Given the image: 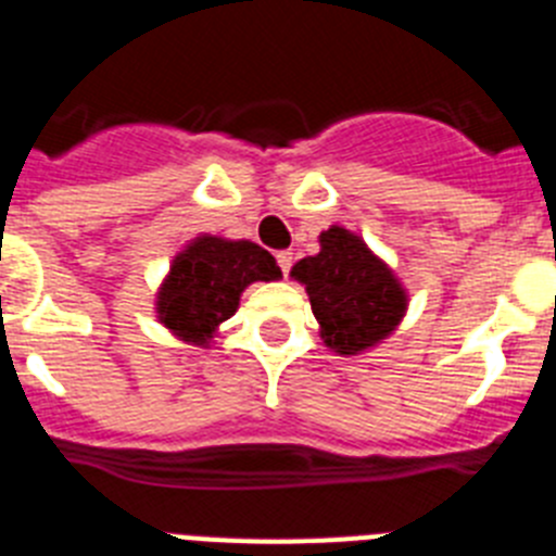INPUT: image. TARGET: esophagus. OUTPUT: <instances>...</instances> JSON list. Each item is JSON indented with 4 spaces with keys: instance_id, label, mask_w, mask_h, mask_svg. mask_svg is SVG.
Segmentation results:
<instances>
[{
    "instance_id": "obj_1",
    "label": "esophagus",
    "mask_w": 556,
    "mask_h": 556,
    "mask_svg": "<svg viewBox=\"0 0 556 556\" xmlns=\"http://www.w3.org/2000/svg\"><path fill=\"white\" fill-rule=\"evenodd\" d=\"M275 258H278V267H281V273H283V275H289V273H292L294 255L289 253V250H281V253L275 255Z\"/></svg>"
}]
</instances>
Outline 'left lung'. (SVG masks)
<instances>
[{
	"label": "left lung",
	"instance_id": "obj_1",
	"mask_svg": "<svg viewBox=\"0 0 556 556\" xmlns=\"http://www.w3.org/2000/svg\"><path fill=\"white\" fill-rule=\"evenodd\" d=\"M320 253L292 267L306 287L323 339L337 353H358L395 331L406 312V294L390 269L358 236L328 228Z\"/></svg>",
	"mask_w": 556,
	"mask_h": 556
}]
</instances>
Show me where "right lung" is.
I'll return each instance as SVG.
<instances>
[{
	"label": "right lung",
	"mask_w": 556,
	"mask_h": 556,
	"mask_svg": "<svg viewBox=\"0 0 556 556\" xmlns=\"http://www.w3.org/2000/svg\"><path fill=\"white\" fill-rule=\"evenodd\" d=\"M275 278H281V269L258 244L203 236L172 264L159 294V317L178 337L205 342L236 312L248 283Z\"/></svg>",
	"instance_id": "1"
}]
</instances>
